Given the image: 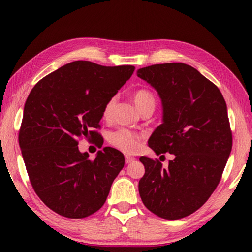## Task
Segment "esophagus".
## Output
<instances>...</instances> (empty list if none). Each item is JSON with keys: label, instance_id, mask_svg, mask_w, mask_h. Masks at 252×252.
I'll use <instances>...</instances> for the list:
<instances>
[{"label": "esophagus", "instance_id": "34e87169", "mask_svg": "<svg viewBox=\"0 0 252 252\" xmlns=\"http://www.w3.org/2000/svg\"><path fill=\"white\" fill-rule=\"evenodd\" d=\"M135 160L134 157H131V156H126V163H131Z\"/></svg>", "mask_w": 252, "mask_h": 252}]
</instances>
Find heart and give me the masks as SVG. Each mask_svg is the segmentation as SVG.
I'll return each mask as SVG.
<instances>
[{
  "instance_id": "1",
  "label": "heart",
  "mask_w": 252,
  "mask_h": 252,
  "mask_svg": "<svg viewBox=\"0 0 252 252\" xmlns=\"http://www.w3.org/2000/svg\"><path fill=\"white\" fill-rule=\"evenodd\" d=\"M133 100L138 108V110L142 111L147 106L155 107V97L154 95L147 90H137L133 94ZM115 106V97H111L104 106L103 109V116L104 118H109L111 115V111L114 109ZM141 136L137 133L132 132L127 129H120L115 132H111L109 135V143L112 146L119 149V151L131 154L137 151L138 146H140Z\"/></svg>"
}]
</instances>
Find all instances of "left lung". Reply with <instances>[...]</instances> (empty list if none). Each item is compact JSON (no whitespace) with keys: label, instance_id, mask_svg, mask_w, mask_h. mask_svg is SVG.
I'll return each mask as SVG.
<instances>
[{"label":"left lung","instance_id":"obj_1","mask_svg":"<svg viewBox=\"0 0 252 252\" xmlns=\"http://www.w3.org/2000/svg\"><path fill=\"white\" fill-rule=\"evenodd\" d=\"M137 77L162 104V123L148 146L156 155H174L165 169L159 160L140 158L145 174L138 191L149 211L178 220L198 210L221 180L233 144L226 103L216 84L186 63L144 67Z\"/></svg>","mask_w":252,"mask_h":252}]
</instances>
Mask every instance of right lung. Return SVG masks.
<instances>
[{"label":"right lung","mask_w":252,"mask_h":252,"mask_svg":"<svg viewBox=\"0 0 252 252\" xmlns=\"http://www.w3.org/2000/svg\"><path fill=\"white\" fill-rule=\"evenodd\" d=\"M134 69L77 61L47 74L31 90L19 146L34 191L58 215L82 219L105 203L125 156L116 148L104 147L90 160L88 153L79 151L78 138L95 141L100 136L95 130L100 127L105 104Z\"/></svg>","instance_id":"add662e5"}]
</instances>
